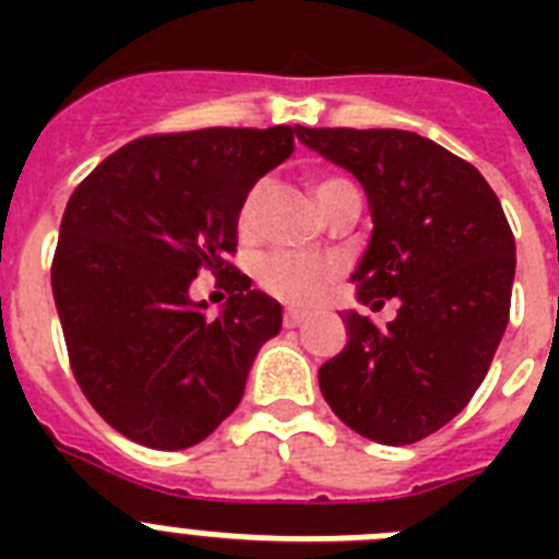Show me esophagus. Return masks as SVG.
<instances>
[{
	"mask_svg": "<svg viewBox=\"0 0 559 559\" xmlns=\"http://www.w3.org/2000/svg\"><path fill=\"white\" fill-rule=\"evenodd\" d=\"M305 322L307 313H301V310H287V313H284V328H301Z\"/></svg>",
	"mask_w": 559,
	"mask_h": 559,
	"instance_id": "obj_1",
	"label": "esophagus"
}]
</instances>
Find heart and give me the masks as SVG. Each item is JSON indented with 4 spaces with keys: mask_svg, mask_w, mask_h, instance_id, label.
Instances as JSON below:
<instances>
[{
    "mask_svg": "<svg viewBox=\"0 0 559 559\" xmlns=\"http://www.w3.org/2000/svg\"><path fill=\"white\" fill-rule=\"evenodd\" d=\"M345 186H350V182L340 177L316 179L313 193L319 205H324V200L333 191H340ZM261 197L263 188L254 186L249 188V193L240 202V211H237V228H240V235H252L254 226H258ZM254 275H258V284H261L263 293H270L272 298H278L284 305L307 307L319 301L324 289L331 287L333 278H336V266L331 261H322V258H307V254L270 252L258 261Z\"/></svg>",
    "mask_w": 559,
    "mask_h": 559,
    "instance_id": "heart-1",
    "label": "heart"
}]
</instances>
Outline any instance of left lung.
I'll return each mask as SVG.
<instances>
[{"label": "left lung", "mask_w": 559, "mask_h": 559, "mask_svg": "<svg viewBox=\"0 0 559 559\" xmlns=\"http://www.w3.org/2000/svg\"><path fill=\"white\" fill-rule=\"evenodd\" d=\"M298 139L366 188L357 298L397 301L385 328L345 313L348 345L319 368L322 394L362 438L415 443L467 406L508 328L516 246L502 202L469 162L408 130L298 127Z\"/></svg>", "instance_id": "8db88e82"}]
</instances>
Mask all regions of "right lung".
Here are the masks:
<instances>
[{
    "mask_svg": "<svg viewBox=\"0 0 559 559\" xmlns=\"http://www.w3.org/2000/svg\"><path fill=\"white\" fill-rule=\"evenodd\" d=\"M298 127H205L142 135L100 162L66 202L51 289L74 380L116 432L153 450L209 438L243 397L281 305L228 261L237 211L296 151ZM218 275L227 310L187 296Z\"/></svg>",
    "mask_w": 559,
    "mask_h": 559,
    "instance_id": "obj_1",
    "label": "right lung"
}]
</instances>
